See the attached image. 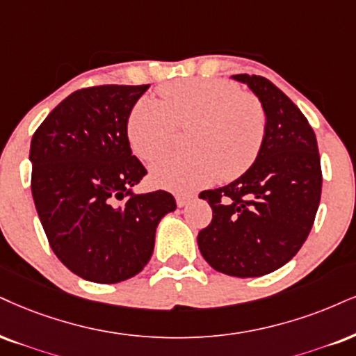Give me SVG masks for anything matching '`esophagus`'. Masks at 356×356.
<instances>
[{
  "label": "esophagus",
  "mask_w": 356,
  "mask_h": 356,
  "mask_svg": "<svg viewBox=\"0 0 356 356\" xmlns=\"http://www.w3.org/2000/svg\"><path fill=\"white\" fill-rule=\"evenodd\" d=\"M175 200H177V204L179 206V208H183V206H186L190 201L193 200L191 195H177L175 196Z\"/></svg>",
  "instance_id": "obj_1"
}]
</instances>
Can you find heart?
<instances>
[{
  "mask_svg": "<svg viewBox=\"0 0 356 356\" xmlns=\"http://www.w3.org/2000/svg\"><path fill=\"white\" fill-rule=\"evenodd\" d=\"M160 100L142 99L129 117L135 153L150 161L177 142L178 127L188 131L193 150L171 153L152 165L153 183L190 193L214 179L231 181L244 175L266 140L267 113L254 94L226 79H183L158 89Z\"/></svg>",
  "mask_w": 356,
  "mask_h": 356,
  "instance_id": "b5f03b06",
  "label": "heart"
}]
</instances>
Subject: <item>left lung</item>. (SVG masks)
Wrapping results in <instances>:
<instances>
[{"label":"left lung","mask_w":356,"mask_h":356,"mask_svg":"<svg viewBox=\"0 0 356 356\" xmlns=\"http://www.w3.org/2000/svg\"><path fill=\"white\" fill-rule=\"evenodd\" d=\"M267 113V131L254 165L229 185L200 198L213 219L198 234L209 266L234 277H259L299 252L317 214L322 168L317 138L300 108L261 76L236 74Z\"/></svg>","instance_id":"1"}]
</instances>
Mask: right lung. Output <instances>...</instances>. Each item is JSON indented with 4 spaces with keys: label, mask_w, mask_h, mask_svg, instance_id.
Returning a JSON list of instances; mask_svg holds the SVG:
<instances>
[{
    "label": "right lung",
    "mask_w": 356,
    "mask_h": 356,
    "mask_svg": "<svg viewBox=\"0 0 356 356\" xmlns=\"http://www.w3.org/2000/svg\"><path fill=\"white\" fill-rule=\"evenodd\" d=\"M143 86L72 92L34 131L29 160L38 216L63 264L79 277L117 284L147 266L173 195H134L147 170L131 155L127 124Z\"/></svg>",
    "instance_id": "1"
}]
</instances>
